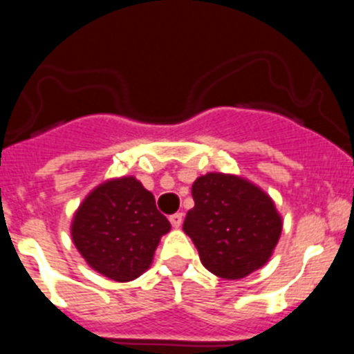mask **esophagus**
Masks as SVG:
<instances>
[{"label":"esophagus","mask_w":354,"mask_h":354,"mask_svg":"<svg viewBox=\"0 0 354 354\" xmlns=\"http://www.w3.org/2000/svg\"><path fill=\"white\" fill-rule=\"evenodd\" d=\"M183 212H175V214L170 216V223L174 228H179L183 225Z\"/></svg>","instance_id":"34e87169"}]
</instances>
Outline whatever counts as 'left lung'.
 <instances>
[{
  "label": "left lung",
  "instance_id": "8db88e82",
  "mask_svg": "<svg viewBox=\"0 0 354 354\" xmlns=\"http://www.w3.org/2000/svg\"><path fill=\"white\" fill-rule=\"evenodd\" d=\"M195 207L183 230L192 237L207 271L241 280L273 255L283 220L274 200L255 183L236 174L209 171L192 186Z\"/></svg>",
  "mask_w": 354,
  "mask_h": 354
}]
</instances>
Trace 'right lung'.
<instances>
[{
	"mask_svg": "<svg viewBox=\"0 0 354 354\" xmlns=\"http://www.w3.org/2000/svg\"><path fill=\"white\" fill-rule=\"evenodd\" d=\"M170 221L134 175L97 184L74 211L71 237L84 262L113 282H133L154 261Z\"/></svg>",
	"mask_w": 354,
	"mask_h": 354,
	"instance_id": "add662e5",
	"label": "right lung"
}]
</instances>
